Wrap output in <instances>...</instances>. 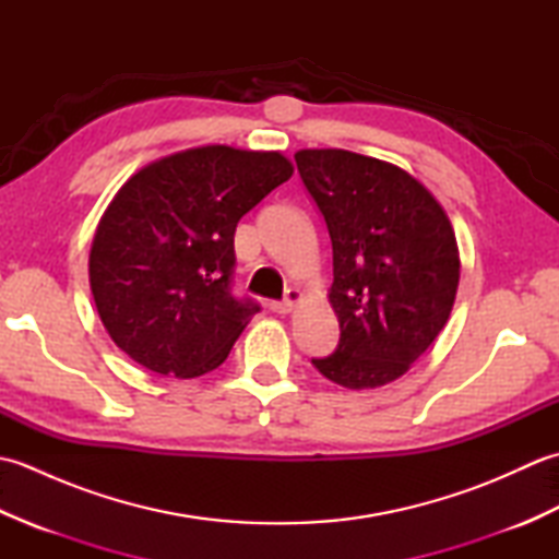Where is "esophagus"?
<instances>
[{"mask_svg":"<svg viewBox=\"0 0 559 559\" xmlns=\"http://www.w3.org/2000/svg\"><path fill=\"white\" fill-rule=\"evenodd\" d=\"M298 300H300V290L288 288V290H286V298L278 300V302H273L271 307H273V312H278V314H288V312H293V310H295V305H298Z\"/></svg>","mask_w":559,"mask_h":559,"instance_id":"esophagus-1","label":"esophagus"}]
</instances>
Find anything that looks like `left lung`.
Here are the masks:
<instances>
[{
	"label": "left lung",
	"mask_w": 559,
	"mask_h": 559,
	"mask_svg": "<svg viewBox=\"0 0 559 559\" xmlns=\"http://www.w3.org/2000/svg\"><path fill=\"white\" fill-rule=\"evenodd\" d=\"M334 249L329 300L341 338L312 358L331 382H394L444 329L459 288V249L444 209L396 165L341 148L295 153Z\"/></svg>",
	"instance_id": "8db88e82"
}]
</instances>
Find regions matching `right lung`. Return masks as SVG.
Returning a JSON list of instances; mask_svg holds the SVG:
<instances>
[{
  "label": "right lung",
  "mask_w": 559,
  "mask_h": 559,
  "mask_svg": "<svg viewBox=\"0 0 559 559\" xmlns=\"http://www.w3.org/2000/svg\"><path fill=\"white\" fill-rule=\"evenodd\" d=\"M293 165L271 151L204 146L146 165L115 194L88 276L103 326L165 377L206 374L261 307L233 293L235 228Z\"/></svg>",
  "instance_id": "obj_1"
}]
</instances>
